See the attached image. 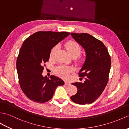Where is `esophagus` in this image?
Listing matches in <instances>:
<instances>
[{"label":"esophagus","instance_id":"esophagus-1","mask_svg":"<svg viewBox=\"0 0 129 129\" xmlns=\"http://www.w3.org/2000/svg\"><path fill=\"white\" fill-rule=\"evenodd\" d=\"M65 85H67V86L70 85V83L69 82H68V81H65Z\"/></svg>","mask_w":129,"mask_h":129}]
</instances>
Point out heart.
Masks as SVG:
<instances>
[{
  "label": "heart",
  "instance_id": "b5f03b06",
  "mask_svg": "<svg viewBox=\"0 0 129 129\" xmlns=\"http://www.w3.org/2000/svg\"><path fill=\"white\" fill-rule=\"evenodd\" d=\"M65 48L67 49L68 53L70 56L75 55L76 57L80 55L81 53V47L79 44L76 42L70 41L65 44ZM58 46L54 47L52 49L50 53V58H53L54 57L55 54L57 52ZM71 71V69L65 66H59L55 68V73L58 76H60L64 79H67L69 76V74Z\"/></svg>",
  "mask_w": 129,
  "mask_h": 129
}]
</instances>
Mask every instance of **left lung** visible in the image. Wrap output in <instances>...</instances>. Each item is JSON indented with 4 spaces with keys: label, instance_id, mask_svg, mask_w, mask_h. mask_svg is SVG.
I'll return each mask as SVG.
<instances>
[{
    "label": "left lung",
    "instance_id": "obj_1",
    "mask_svg": "<svg viewBox=\"0 0 129 129\" xmlns=\"http://www.w3.org/2000/svg\"><path fill=\"white\" fill-rule=\"evenodd\" d=\"M71 35L84 48L86 55L79 73L80 77H85V81L72 83L78 90L71 100L79 104H91L100 96L107 85L111 59L104 44L92 36L75 33Z\"/></svg>",
    "mask_w": 129,
    "mask_h": 129
}]
</instances>
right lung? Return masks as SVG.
Instances as JSON below:
<instances>
[{
    "label": "right lung",
    "instance_id": "right-lung-1",
    "mask_svg": "<svg viewBox=\"0 0 129 129\" xmlns=\"http://www.w3.org/2000/svg\"><path fill=\"white\" fill-rule=\"evenodd\" d=\"M67 32L39 31L24 41L16 61L20 86L29 100L43 103L52 99L56 88L64 82L51 75L43 77V66L49 60L53 48L68 36Z\"/></svg>",
    "mask_w": 129,
    "mask_h": 129
}]
</instances>
